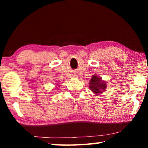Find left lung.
<instances>
[{"instance_id": "8db88e82", "label": "left lung", "mask_w": 148, "mask_h": 148, "mask_svg": "<svg viewBox=\"0 0 148 148\" xmlns=\"http://www.w3.org/2000/svg\"><path fill=\"white\" fill-rule=\"evenodd\" d=\"M89 84L90 89L95 94H100L106 90V82L102 81V79L97 76L96 75H93L92 76Z\"/></svg>"}]
</instances>
